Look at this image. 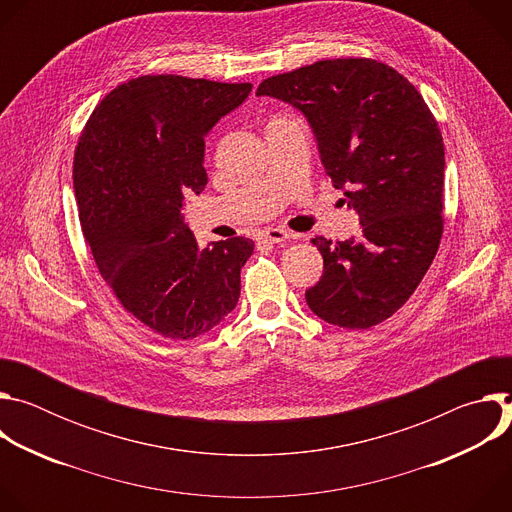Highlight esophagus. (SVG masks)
<instances>
[{"mask_svg":"<svg viewBox=\"0 0 512 512\" xmlns=\"http://www.w3.org/2000/svg\"><path fill=\"white\" fill-rule=\"evenodd\" d=\"M257 239H259V241H269V243H283L285 239H289V233L283 231V229H273V227H269V229L259 231Z\"/></svg>","mask_w":512,"mask_h":512,"instance_id":"1","label":"esophagus"}]
</instances>
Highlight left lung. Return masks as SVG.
<instances>
[{
  "label": "left lung",
  "mask_w": 512,
  "mask_h": 512,
  "mask_svg": "<svg viewBox=\"0 0 512 512\" xmlns=\"http://www.w3.org/2000/svg\"><path fill=\"white\" fill-rule=\"evenodd\" d=\"M257 95L310 121L334 188L360 216L358 241L314 237L324 273L306 291L328 324L391 318L427 273L444 233V137L421 93L375 58H330L265 79Z\"/></svg>",
  "instance_id": "8db88e82"
}]
</instances>
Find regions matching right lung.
<instances>
[{
	"instance_id": "add662e5",
	"label": "right lung",
	"mask_w": 512,
	"mask_h": 512,
	"mask_svg": "<svg viewBox=\"0 0 512 512\" xmlns=\"http://www.w3.org/2000/svg\"><path fill=\"white\" fill-rule=\"evenodd\" d=\"M251 83L145 75L117 85L81 131L72 182L87 245L119 304L152 332L190 340L231 314L253 241L198 249L182 200L202 192L206 131Z\"/></svg>"
}]
</instances>
